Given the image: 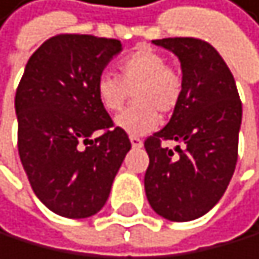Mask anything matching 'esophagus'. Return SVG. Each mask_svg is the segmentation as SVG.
Returning a JSON list of instances; mask_svg holds the SVG:
<instances>
[{
    "instance_id": "34e87169",
    "label": "esophagus",
    "mask_w": 259,
    "mask_h": 259,
    "mask_svg": "<svg viewBox=\"0 0 259 259\" xmlns=\"http://www.w3.org/2000/svg\"><path fill=\"white\" fill-rule=\"evenodd\" d=\"M131 144H132L134 149H140V147L144 145V140L140 137H137V135H131Z\"/></svg>"
}]
</instances>
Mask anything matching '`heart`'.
Returning <instances> with one entry per match:
<instances>
[{"instance_id":"heart-1","label":"heart","mask_w":259,"mask_h":259,"mask_svg":"<svg viewBox=\"0 0 259 259\" xmlns=\"http://www.w3.org/2000/svg\"><path fill=\"white\" fill-rule=\"evenodd\" d=\"M183 87L182 74L168 66L163 54L140 48L119 62V77L102 72L94 89L107 112L120 110L134 92L135 104L117 115L115 125L131 135H142L158 125V114L175 112L182 102Z\"/></svg>"}]
</instances>
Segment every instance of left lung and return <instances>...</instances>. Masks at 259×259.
Returning <instances> with one entry per match:
<instances>
[{"instance_id": "obj_1", "label": "left lung", "mask_w": 259, "mask_h": 259, "mask_svg": "<svg viewBox=\"0 0 259 259\" xmlns=\"http://www.w3.org/2000/svg\"><path fill=\"white\" fill-rule=\"evenodd\" d=\"M153 44L180 59L183 96L162 131L145 139L149 168L144 185L153 211L170 222L205 215L223 197L238 160L241 101L233 74L217 49L197 37H165ZM182 142L173 151L161 144Z\"/></svg>"}]
</instances>
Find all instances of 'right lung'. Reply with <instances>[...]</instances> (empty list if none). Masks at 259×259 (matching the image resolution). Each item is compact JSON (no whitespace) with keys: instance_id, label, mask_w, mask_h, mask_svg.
Here are the masks:
<instances>
[{"instance_id":"obj_1","label":"right lung","mask_w":259,"mask_h":259,"mask_svg":"<svg viewBox=\"0 0 259 259\" xmlns=\"http://www.w3.org/2000/svg\"><path fill=\"white\" fill-rule=\"evenodd\" d=\"M120 49L110 37L53 36L29 58L19 80L14 107L21 163L36 197L61 217L96 215L131 150L128 135L114 127L94 89ZM96 132L101 135L91 139Z\"/></svg>"}]
</instances>
